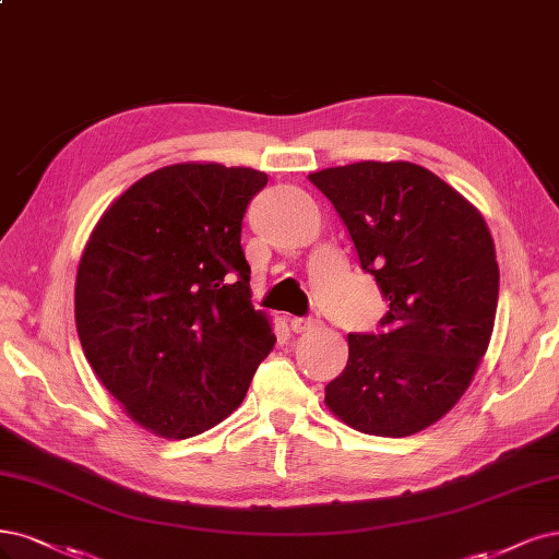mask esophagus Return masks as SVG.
Segmentation results:
<instances>
[{"mask_svg": "<svg viewBox=\"0 0 559 559\" xmlns=\"http://www.w3.org/2000/svg\"><path fill=\"white\" fill-rule=\"evenodd\" d=\"M314 325H317V319H310V317H294L292 319V331L294 333H305V331L314 329Z\"/></svg>", "mask_w": 559, "mask_h": 559, "instance_id": "34e87169", "label": "esophagus"}]
</instances>
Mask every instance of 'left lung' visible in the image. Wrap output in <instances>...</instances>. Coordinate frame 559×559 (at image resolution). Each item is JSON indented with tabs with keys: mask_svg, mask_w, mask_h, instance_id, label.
Instances as JSON below:
<instances>
[{
	"mask_svg": "<svg viewBox=\"0 0 559 559\" xmlns=\"http://www.w3.org/2000/svg\"><path fill=\"white\" fill-rule=\"evenodd\" d=\"M354 240L389 312L379 333H352L325 407L346 426L409 437L449 414L486 356L499 294L486 219L432 170L356 162L310 173Z\"/></svg>",
	"mask_w": 559,
	"mask_h": 559,
	"instance_id": "obj_1",
	"label": "left lung"
}]
</instances>
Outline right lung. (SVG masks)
<instances>
[{
	"label": "right lung",
	"mask_w": 559,
	"mask_h": 559,
	"mask_svg": "<svg viewBox=\"0 0 559 559\" xmlns=\"http://www.w3.org/2000/svg\"><path fill=\"white\" fill-rule=\"evenodd\" d=\"M267 176L185 162L147 173L96 222L75 275V331L122 412L164 439L217 426L273 352L240 247Z\"/></svg>",
	"instance_id": "add662e5"
}]
</instances>
